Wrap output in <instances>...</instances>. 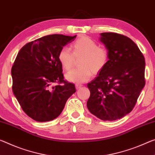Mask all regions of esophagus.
<instances>
[{
  "mask_svg": "<svg viewBox=\"0 0 155 155\" xmlns=\"http://www.w3.org/2000/svg\"><path fill=\"white\" fill-rule=\"evenodd\" d=\"M83 86V85L81 84H78V83H77V84L75 85V87H76V89L77 90H78L80 89L81 87Z\"/></svg>",
  "mask_w": 155,
  "mask_h": 155,
  "instance_id": "obj_1",
  "label": "esophagus"
}]
</instances>
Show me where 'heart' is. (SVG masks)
<instances>
[{
  "label": "heart",
  "mask_w": 155,
  "mask_h": 155,
  "mask_svg": "<svg viewBox=\"0 0 155 155\" xmlns=\"http://www.w3.org/2000/svg\"><path fill=\"white\" fill-rule=\"evenodd\" d=\"M72 52L67 47H63L58 54V59L65 70L72 68L75 58H81L80 69L72 70L65 74V79L70 82L82 83L89 81L93 74H97L104 70L109 59L106 49L87 36H81L72 45Z\"/></svg>",
  "instance_id": "obj_1"
}]
</instances>
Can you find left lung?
I'll list each match as a JSON object with an SVG mask.
<instances>
[{
	"mask_svg": "<svg viewBox=\"0 0 155 155\" xmlns=\"http://www.w3.org/2000/svg\"><path fill=\"white\" fill-rule=\"evenodd\" d=\"M100 42L107 49L109 59L99 76L87 84L89 111L104 121H115L130 112L145 86V58L130 38L105 32Z\"/></svg>",
	"mask_w": 155,
	"mask_h": 155,
	"instance_id": "left-lung-1",
	"label": "left lung"
}]
</instances>
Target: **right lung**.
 Segmentation results:
<instances>
[{"label":"right lung","instance_id":"add662e5","mask_svg":"<svg viewBox=\"0 0 155 155\" xmlns=\"http://www.w3.org/2000/svg\"><path fill=\"white\" fill-rule=\"evenodd\" d=\"M76 37L63 34L43 36L27 43L17 54L12 68V90L23 111L36 121L58 117L76 92L74 85L63 80L58 59L61 49ZM53 82L64 84L51 87Z\"/></svg>","mask_w":155,"mask_h":155}]
</instances>
